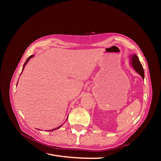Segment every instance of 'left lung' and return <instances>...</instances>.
I'll list each match as a JSON object with an SVG mask.
<instances>
[{
  "label": "left lung",
  "instance_id": "obj_1",
  "mask_svg": "<svg viewBox=\"0 0 161 161\" xmlns=\"http://www.w3.org/2000/svg\"><path fill=\"white\" fill-rule=\"evenodd\" d=\"M131 60V66H133V68L134 69V70L137 72L138 74L142 76V79L144 80V69L142 65L141 64V63L138 59V56H136V54H134L132 56H131L130 58Z\"/></svg>",
  "mask_w": 161,
  "mask_h": 161
}]
</instances>
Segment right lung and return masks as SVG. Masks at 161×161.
I'll list each match as a JSON object with an SVG mask.
<instances>
[{"instance_id":"1","label":"right lung","mask_w":161,"mask_h":161,"mask_svg":"<svg viewBox=\"0 0 161 161\" xmlns=\"http://www.w3.org/2000/svg\"><path fill=\"white\" fill-rule=\"evenodd\" d=\"M33 55H31V56H30V57H29V58H27V60H26V62H25V64H24V65H23V69H22V71L23 70L24 68H25V66L26 65V64H27V63L28 62V61L30 60V59H31V58H33ZM66 120H67V119H66ZM61 126H62V125H60L59 127H58V128H54V129H53V130H49V131H53V130H57V129H58V128H60L61 127Z\"/></svg>"}]
</instances>
